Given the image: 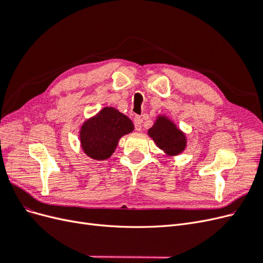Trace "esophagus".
I'll return each instance as SVG.
<instances>
[{"label": "esophagus", "instance_id": "esophagus-1", "mask_svg": "<svg viewBox=\"0 0 263 263\" xmlns=\"http://www.w3.org/2000/svg\"><path fill=\"white\" fill-rule=\"evenodd\" d=\"M134 124H135V128H136V130L141 132V129H142V119L140 118V116L135 117Z\"/></svg>", "mask_w": 263, "mask_h": 263}]
</instances>
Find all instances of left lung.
I'll return each instance as SVG.
<instances>
[{
	"label": "left lung",
	"mask_w": 263,
	"mask_h": 263,
	"mask_svg": "<svg viewBox=\"0 0 263 263\" xmlns=\"http://www.w3.org/2000/svg\"><path fill=\"white\" fill-rule=\"evenodd\" d=\"M148 136L155 141L156 146L163 153L174 157L182 154L186 149L187 138L171 118L164 114H159L151 128L148 129Z\"/></svg>",
	"instance_id": "8db88e82"
}]
</instances>
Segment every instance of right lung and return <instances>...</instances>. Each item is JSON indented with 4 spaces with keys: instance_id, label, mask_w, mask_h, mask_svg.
<instances>
[{
    "instance_id": "add662e5",
    "label": "right lung",
    "mask_w": 263,
    "mask_h": 263,
    "mask_svg": "<svg viewBox=\"0 0 263 263\" xmlns=\"http://www.w3.org/2000/svg\"><path fill=\"white\" fill-rule=\"evenodd\" d=\"M134 130L129 117L115 107H103L80 127L79 139L84 154L93 160H106L114 154L118 141Z\"/></svg>"
}]
</instances>
